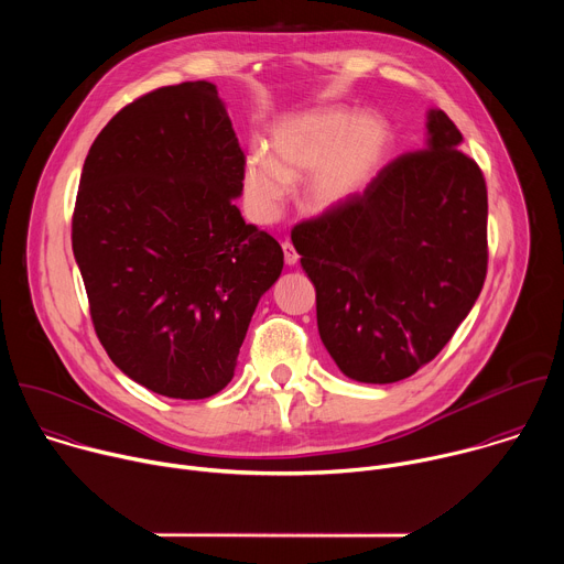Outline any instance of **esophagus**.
I'll return each mask as SVG.
<instances>
[{
    "mask_svg": "<svg viewBox=\"0 0 564 564\" xmlns=\"http://www.w3.org/2000/svg\"><path fill=\"white\" fill-rule=\"evenodd\" d=\"M283 259H285V263H288V265H294V263L299 261V254H296L294 246H292V243H288V240L283 243Z\"/></svg>",
    "mask_w": 564,
    "mask_h": 564,
    "instance_id": "1",
    "label": "esophagus"
}]
</instances>
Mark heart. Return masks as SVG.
Wrapping results in <instances>:
<instances>
[{
    "instance_id": "b5f03b06",
    "label": "heart",
    "mask_w": 564,
    "mask_h": 564,
    "mask_svg": "<svg viewBox=\"0 0 564 564\" xmlns=\"http://www.w3.org/2000/svg\"><path fill=\"white\" fill-rule=\"evenodd\" d=\"M392 133L377 113L346 107L314 109L281 124L272 151L250 153L243 167V192L252 212L274 218L288 183L310 174L303 200L312 212L346 205L381 170Z\"/></svg>"
}]
</instances>
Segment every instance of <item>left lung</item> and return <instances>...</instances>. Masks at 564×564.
<instances>
[{
  "instance_id": "obj_1",
  "label": "left lung",
  "mask_w": 564,
  "mask_h": 564,
  "mask_svg": "<svg viewBox=\"0 0 564 564\" xmlns=\"http://www.w3.org/2000/svg\"><path fill=\"white\" fill-rule=\"evenodd\" d=\"M426 127L422 151L292 229L321 341L355 381L392 383L435 359L487 279L485 176L444 111Z\"/></svg>"
}]
</instances>
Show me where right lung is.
<instances>
[{
    "mask_svg": "<svg viewBox=\"0 0 564 564\" xmlns=\"http://www.w3.org/2000/svg\"><path fill=\"white\" fill-rule=\"evenodd\" d=\"M243 167L205 79L127 105L85 160L70 240L94 328L111 361L158 394L223 390L281 276V246L234 205Z\"/></svg>",
    "mask_w": 564,
    "mask_h": 564,
    "instance_id": "1",
    "label": "right lung"
}]
</instances>
